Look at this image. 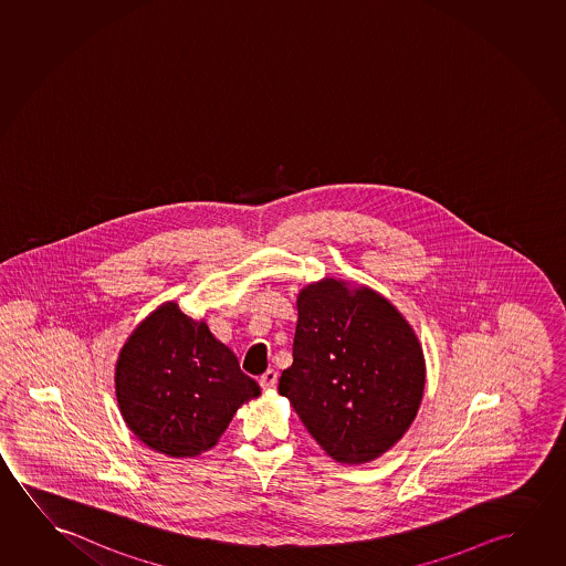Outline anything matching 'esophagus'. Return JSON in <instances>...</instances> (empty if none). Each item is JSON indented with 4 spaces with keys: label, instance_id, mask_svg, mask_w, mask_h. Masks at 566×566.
<instances>
[{
    "label": "esophagus",
    "instance_id": "1",
    "mask_svg": "<svg viewBox=\"0 0 566 566\" xmlns=\"http://www.w3.org/2000/svg\"><path fill=\"white\" fill-rule=\"evenodd\" d=\"M276 380H279V373L269 368V370L261 376V380H259V382H261L264 390H270V388H274V386H276Z\"/></svg>",
    "mask_w": 566,
    "mask_h": 566
}]
</instances>
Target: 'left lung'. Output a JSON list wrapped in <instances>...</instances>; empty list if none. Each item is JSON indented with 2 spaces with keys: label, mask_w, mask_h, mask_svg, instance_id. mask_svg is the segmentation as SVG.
Masks as SVG:
<instances>
[{
  "label": "left lung",
  "mask_w": 566,
  "mask_h": 566,
  "mask_svg": "<svg viewBox=\"0 0 566 566\" xmlns=\"http://www.w3.org/2000/svg\"><path fill=\"white\" fill-rule=\"evenodd\" d=\"M292 358L279 391L335 461H375L416 419L423 350L400 312L368 287L350 292L333 279L304 287Z\"/></svg>",
  "instance_id": "8db88e82"
}]
</instances>
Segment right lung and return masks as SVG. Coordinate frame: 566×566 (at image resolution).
Listing matches in <instances>:
<instances>
[{
	"label": "right lung",
	"mask_w": 566,
	"mask_h": 566,
	"mask_svg": "<svg viewBox=\"0 0 566 566\" xmlns=\"http://www.w3.org/2000/svg\"><path fill=\"white\" fill-rule=\"evenodd\" d=\"M115 388L130 431L176 459L211 449L237 408L261 394L233 350L175 302L148 315L125 343Z\"/></svg>",
	"instance_id": "add662e5"
}]
</instances>
